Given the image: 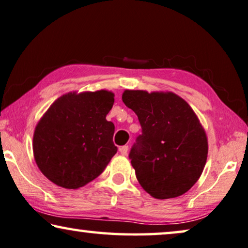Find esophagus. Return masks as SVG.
I'll return each mask as SVG.
<instances>
[{
  "label": "esophagus",
  "mask_w": 248,
  "mask_h": 248,
  "mask_svg": "<svg viewBox=\"0 0 248 248\" xmlns=\"http://www.w3.org/2000/svg\"><path fill=\"white\" fill-rule=\"evenodd\" d=\"M120 152L122 155H127V152H128V146L127 145H123L120 148Z\"/></svg>",
  "instance_id": "obj_1"
}]
</instances>
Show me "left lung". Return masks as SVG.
<instances>
[{
  "instance_id": "obj_1",
  "label": "left lung",
  "mask_w": 248,
  "mask_h": 248,
  "mask_svg": "<svg viewBox=\"0 0 248 248\" xmlns=\"http://www.w3.org/2000/svg\"><path fill=\"white\" fill-rule=\"evenodd\" d=\"M122 99L142 127L128 155L140 185L156 199L184 195L198 181L208 154L195 112L173 93L125 91Z\"/></svg>"
}]
</instances>
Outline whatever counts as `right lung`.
I'll return each mask as SVG.
<instances>
[{"label":"right lung","mask_w":248,"mask_h":248,"mask_svg":"<svg viewBox=\"0 0 248 248\" xmlns=\"http://www.w3.org/2000/svg\"><path fill=\"white\" fill-rule=\"evenodd\" d=\"M114 94L107 91L68 93L49 107L35 127L33 154L50 181L77 189L97 178L117 148L115 126L106 120Z\"/></svg>","instance_id":"add662e5"}]
</instances>
